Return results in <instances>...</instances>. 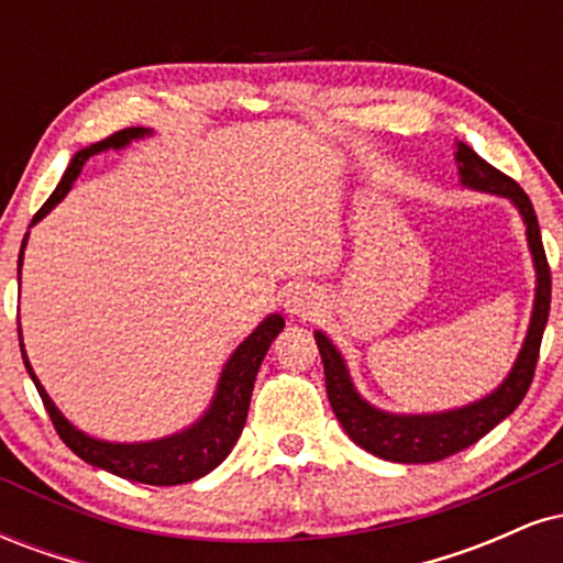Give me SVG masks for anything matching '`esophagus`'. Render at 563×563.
<instances>
[{"label": "esophagus", "instance_id": "obj_1", "mask_svg": "<svg viewBox=\"0 0 563 563\" xmlns=\"http://www.w3.org/2000/svg\"><path fill=\"white\" fill-rule=\"evenodd\" d=\"M320 309V296L314 294L312 288H303V286H296L294 290L288 294L286 299V312L290 314V318H312L314 312Z\"/></svg>", "mask_w": 563, "mask_h": 563}]
</instances>
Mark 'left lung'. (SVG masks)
I'll return each instance as SVG.
<instances>
[{
	"instance_id": "obj_1",
	"label": "left lung",
	"mask_w": 563,
	"mask_h": 563,
	"mask_svg": "<svg viewBox=\"0 0 563 563\" xmlns=\"http://www.w3.org/2000/svg\"><path fill=\"white\" fill-rule=\"evenodd\" d=\"M455 158L463 185L510 198L516 203V209L521 211V217H525L527 241L529 249H532L534 269H538L534 312L532 322H529L527 341L521 346L519 360H516L508 378L489 397L479 399V402L457 407V410L450 412H434V416H391V412H380L373 405H367L354 391L352 378H349V371L344 360H341L339 349L320 331L314 333L322 367H325L328 399H331L339 423L344 426L352 442H357L363 450L394 463L444 461V457L455 455V452L479 442L503 418H508L521 405V399L529 391V384H532L534 367H538L540 357L542 331H545L548 312H551V267H548L545 249H542L540 224L532 200H529V196L521 190L516 179H510L508 174H503L493 164H487L482 156H476L474 147H468L466 142H457Z\"/></svg>"
}]
</instances>
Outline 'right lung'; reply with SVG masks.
<instances>
[{"mask_svg": "<svg viewBox=\"0 0 563 563\" xmlns=\"http://www.w3.org/2000/svg\"><path fill=\"white\" fill-rule=\"evenodd\" d=\"M142 134H145V129L142 126H129L76 153L66 174H63L60 185L55 187V192L47 198V203L36 211L34 219H31V224H36L38 219L47 214V211H53V206H57L63 198H66V192L74 187L76 177H79L81 166L87 164L89 156H95V153L100 151H108V147H124L129 140L142 137ZM25 241H29V232H25L23 238L18 267L23 264ZM283 328H286V320H283L280 314H269V318L235 349L230 363L224 365L222 378H219L214 402H211L209 410H206V416L200 418L196 426H190V429L183 431V434L156 439V442H140V444L100 442V439H92L84 434V431L74 429V426L63 418V412L57 410L53 399L47 397V391L42 389V384H38V378L34 376V371H31L29 365V357H25L23 352V344H21V354H23L25 371H29V376L34 378L38 397H42L49 418H53L57 437H60L84 463H89V466H97L102 471H111V474L129 482L153 484V487H172V484L196 482L200 476H206L230 455L232 448H235L238 437H241L245 426V416H249L251 391H254L256 373H260V365L264 354H267L269 344H273L275 335L280 333Z\"/></svg>", "mask_w": 563, "mask_h": 563, "instance_id": "1", "label": "right lung"}]
</instances>
